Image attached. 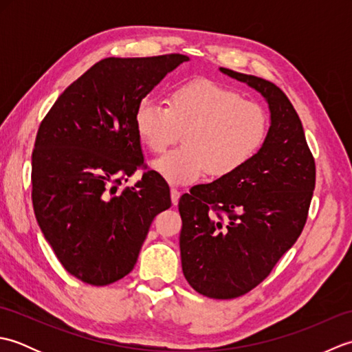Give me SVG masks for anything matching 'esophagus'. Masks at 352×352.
I'll return each mask as SVG.
<instances>
[{"label":"esophagus","mask_w":352,"mask_h":352,"mask_svg":"<svg viewBox=\"0 0 352 352\" xmlns=\"http://www.w3.org/2000/svg\"><path fill=\"white\" fill-rule=\"evenodd\" d=\"M182 192L178 190L177 188H170V199H172V204L177 206L178 204V199H180Z\"/></svg>","instance_id":"1"}]
</instances>
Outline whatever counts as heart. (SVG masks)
I'll list each match as a JSON object with an SVG mask.
<instances>
[{"label": "heart", "mask_w": 352, "mask_h": 352, "mask_svg": "<svg viewBox=\"0 0 352 352\" xmlns=\"http://www.w3.org/2000/svg\"><path fill=\"white\" fill-rule=\"evenodd\" d=\"M136 130L151 153L160 154L180 139L183 145L154 162L169 183L234 174L257 154L267 136L266 110L233 89L212 80H192L169 92L168 106L144 100L136 110Z\"/></svg>", "instance_id": "1"}]
</instances>
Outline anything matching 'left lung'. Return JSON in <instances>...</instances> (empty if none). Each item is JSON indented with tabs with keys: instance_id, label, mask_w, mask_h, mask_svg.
<instances>
[{
	"instance_id": "left-lung-1",
	"label": "left lung",
	"mask_w": 352,
	"mask_h": 352,
	"mask_svg": "<svg viewBox=\"0 0 352 352\" xmlns=\"http://www.w3.org/2000/svg\"><path fill=\"white\" fill-rule=\"evenodd\" d=\"M265 96V144L234 174L198 184L178 203L182 266L193 290L214 300L248 294L272 272L307 222L316 164L301 119L278 86L221 68Z\"/></svg>"
}]
</instances>
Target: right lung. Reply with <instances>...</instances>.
<instances>
[{"instance_id": "obj_1", "label": "right lung", "mask_w": 352, "mask_h": 352, "mask_svg": "<svg viewBox=\"0 0 352 352\" xmlns=\"http://www.w3.org/2000/svg\"><path fill=\"white\" fill-rule=\"evenodd\" d=\"M183 54L107 57L77 78L39 125L32 154L37 223L62 266L92 286L131 272L169 186L144 162L136 130L142 100ZM138 168L142 180L118 190Z\"/></svg>"}]
</instances>
